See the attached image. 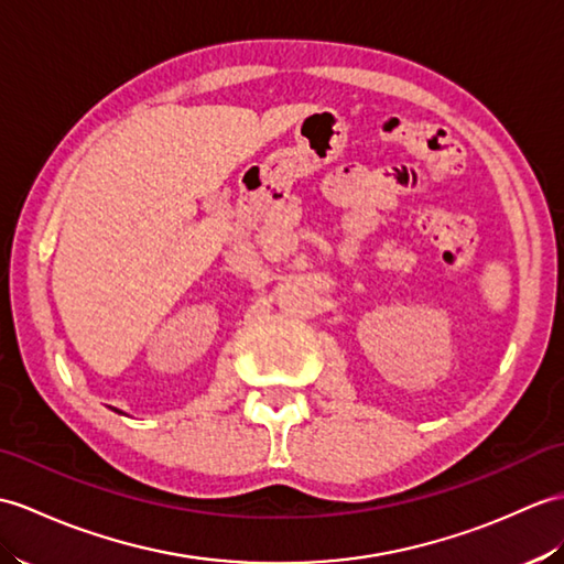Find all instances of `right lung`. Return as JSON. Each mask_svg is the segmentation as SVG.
<instances>
[{"instance_id": "add662e5", "label": "right lung", "mask_w": 564, "mask_h": 564, "mask_svg": "<svg viewBox=\"0 0 564 564\" xmlns=\"http://www.w3.org/2000/svg\"><path fill=\"white\" fill-rule=\"evenodd\" d=\"M117 413H122V411H117Z\"/></svg>"}]
</instances>
